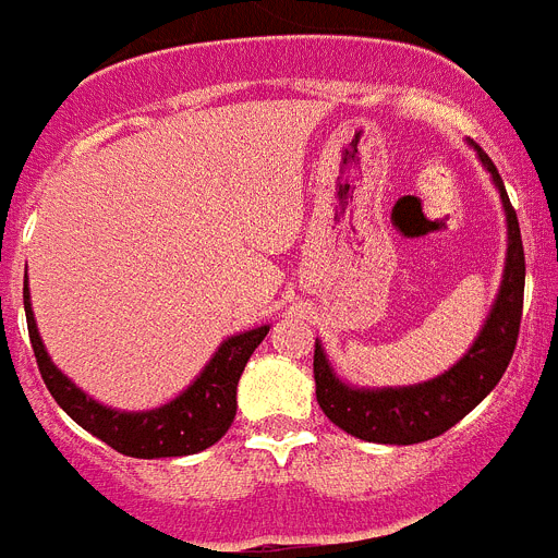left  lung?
<instances>
[{
  "instance_id": "left-lung-1",
  "label": "left lung",
  "mask_w": 558,
  "mask_h": 558,
  "mask_svg": "<svg viewBox=\"0 0 558 558\" xmlns=\"http://www.w3.org/2000/svg\"><path fill=\"white\" fill-rule=\"evenodd\" d=\"M487 171L499 185L507 215V266L499 298L473 350L452 366L450 373L438 375L418 387L401 389H352L332 375L320 343H315V396L326 418L338 424L343 433L375 444H418L441 436L456 427L473 407L487 398L501 381L522 324L524 303V246L519 232V217L510 206L499 171L482 148H475Z\"/></svg>"
}]
</instances>
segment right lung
I'll return each mask as SVG.
<instances>
[{"instance_id": "1", "label": "right lung", "mask_w": 558, "mask_h": 558, "mask_svg": "<svg viewBox=\"0 0 558 558\" xmlns=\"http://www.w3.org/2000/svg\"><path fill=\"white\" fill-rule=\"evenodd\" d=\"M25 318H28L31 347H34L36 366L43 373V381L62 410L88 429L90 436L106 441L122 456L134 459H174V456H192L226 436L232 427L234 412H238V381L243 366L264 341L269 326H257L252 332L234 335L215 352L201 378L185 389L183 396L174 398L171 404L148 412H117L97 404L76 389L51 364L45 352L39 332H36L34 312L28 301V280H25Z\"/></svg>"}]
</instances>
